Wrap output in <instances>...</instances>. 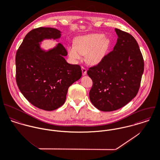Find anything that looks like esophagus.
<instances>
[{
    "label": "esophagus",
    "instance_id": "34e87169",
    "mask_svg": "<svg viewBox=\"0 0 160 160\" xmlns=\"http://www.w3.org/2000/svg\"><path fill=\"white\" fill-rule=\"evenodd\" d=\"M81 69H82V75H83V76H85V75L86 74V72H87V69H86L84 67H82V68H81Z\"/></svg>",
    "mask_w": 160,
    "mask_h": 160
}]
</instances>
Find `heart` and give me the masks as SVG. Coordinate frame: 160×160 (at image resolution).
<instances>
[{
	"label": "heart",
	"instance_id": "heart-1",
	"mask_svg": "<svg viewBox=\"0 0 160 160\" xmlns=\"http://www.w3.org/2000/svg\"><path fill=\"white\" fill-rule=\"evenodd\" d=\"M111 45L109 38L101 33H93L78 37L74 45L68 48V54L74 61L79 60L83 54H86L88 62L98 64L106 58Z\"/></svg>",
	"mask_w": 160,
	"mask_h": 160
}]
</instances>
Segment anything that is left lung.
Masks as SVG:
<instances>
[{
    "instance_id": "1",
    "label": "left lung",
    "mask_w": 160,
    "mask_h": 160,
    "mask_svg": "<svg viewBox=\"0 0 160 160\" xmlns=\"http://www.w3.org/2000/svg\"><path fill=\"white\" fill-rule=\"evenodd\" d=\"M115 31L118 38L112 52L87 72L93 82L90 101L104 112L119 109L137 96L144 71L143 58L136 40L119 29Z\"/></svg>"
}]
</instances>
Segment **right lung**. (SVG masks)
Returning a JSON list of instances; mask_svg holds the SVG:
<instances>
[{
	"label": "right lung",
	"instance_id": "1",
	"mask_svg": "<svg viewBox=\"0 0 160 160\" xmlns=\"http://www.w3.org/2000/svg\"><path fill=\"white\" fill-rule=\"evenodd\" d=\"M61 35L53 28L33 29L25 37L15 57L19 90L32 105L48 111L63 105L69 87L82 76L81 67L64 59L68 53L61 43L48 50L42 48V41H58Z\"/></svg>",
	"mask_w": 160,
	"mask_h": 160
}]
</instances>
